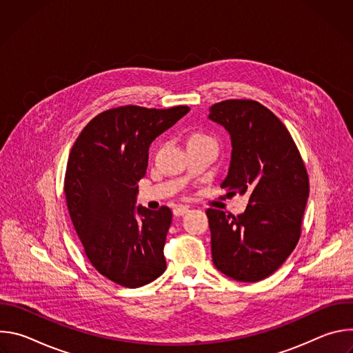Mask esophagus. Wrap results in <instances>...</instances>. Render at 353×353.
<instances>
[{
	"mask_svg": "<svg viewBox=\"0 0 353 353\" xmlns=\"http://www.w3.org/2000/svg\"><path fill=\"white\" fill-rule=\"evenodd\" d=\"M188 212V208L184 207V205H177L174 210H173V215L174 216H183L184 214Z\"/></svg>",
	"mask_w": 353,
	"mask_h": 353,
	"instance_id": "1",
	"label": "esophagus"
}]
</instances>
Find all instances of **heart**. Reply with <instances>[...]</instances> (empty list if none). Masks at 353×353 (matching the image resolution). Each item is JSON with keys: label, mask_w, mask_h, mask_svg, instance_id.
I'll use <instances>...</instances> for the list:
<instances>
[{"label": "heart", "mask_w": 353, "mask_h": 353, "mask_svg": "<svg viewBox=\"0 0 353 353\" xmlns=\"http://www.w3.org/2000/svg\"><path fill=\"white\" fill-rule=\"evenodd\" d=\"M201 139H211L210 137H207L205 134H201V132H195L190 137L188 142H194V141H201Z\"/></svg>", "instance_id": "obj_1"}]
</instances>
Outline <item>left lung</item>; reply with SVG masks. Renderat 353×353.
Masks as SVG:
<instances>
[{
	"label": "left lung",
	"instance_id": "obj_1",
	"mask_svg": "<svg viewBox=\"0 0 353 353\" xmlns=\"http://www.w3.org/2000/svg\"><path fill=\"white\" fill-rule=\"evenodd\" d=\"M208 119L230 135L229 172L221 187L248 194L237 216L208 210L212 261L239 282L274 274L296 247L309 198V177L282 121L256 100L232 99L211 106Z\"/></svg>",
	"mask_w": 353,
	"mask_h": 353
}]
</instances>
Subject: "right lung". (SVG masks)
<instances>
[{
    "label": "right lung",
    "instance_id": "1",
    "mask_svg": "<svg viewBox=\"0 0 353 353\" xmlns=\"http://www.w3.org/2000/svg\"><path fill=\"white\" fill-rule=\"evenodd\" d=\"M190 112L187 106H121L92 119L67 163L64 192L90 264L108 279L139 288L166 270L163 247L172 211L135 207L149 146Z\"/></svg>",
    "mask_w": 353,
    "mask_h": 353
}]
</instances>
